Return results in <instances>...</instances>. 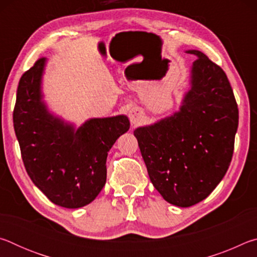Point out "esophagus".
Returning <instances> with one entry per match:
<instances>
[{
	"label": "esophagus",
	"instance_id": "obj_1",
	"mask_svg": "<svg viewBox=\"0 0 257 257\" xmlns=\"http://www.w3.org/2000/svg\"><path fill=\"white\" fill-rule=\"evenodd\" d=\"M144 112L141 108L135 106L133 107L132 110L129 111V119H130V122H132L133 125H136L138 123H141L143 120H144Z\"/></svg>",
	"mask_w": 257,
	"mask_h": 257
}]
</instances>
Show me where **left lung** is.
Masks as SVG:
<instances>
[{
	"label": "left lung",
	"instance_id": "left-lung-1",
	"mask_svg": "<svg viewBox=\"0 0 257 257\" xmlns=\"http://www.w3.org/2000/svg\"><path fill=\"white\" fill-rule=\"evenodd\" d=\"M189 89L178 112L134 135L155 189L168 203L189 207L222 180L232 159L238 106L224 71L197 50Z\"/></svg>",
	"mask_w": 257,
	"mask_h": 257
}]
</instances>
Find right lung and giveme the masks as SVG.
Segmentation results:
<instances>
[{
	"label": "right lung",
	"instance_id": "1",
	"mask_svg": "<svg viewBox=\"0 0 257 257\" xmlns=\"http://www.w3.org/2000/svg\"><path fill=\"white\" fill-rule=\"evenodd\" d=\"M46 59L20 78L14 125L30 179L56 205L92 203L106 181L107 152L130 127L127 115L92 118L79 128L54 115L42 90Z\"/></svg>",
	"mask_w": 257,
	"mask_h": 257
}]
</instances>
